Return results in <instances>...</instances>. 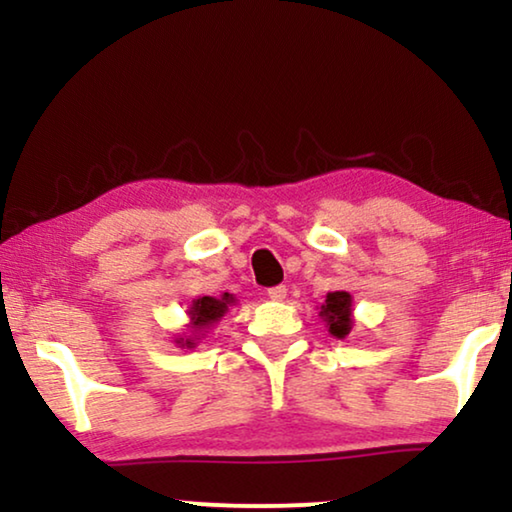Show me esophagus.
Instances as JSON below:
<instances>
[{"mask_svg":"<svg viewBox=\"0 0 512 512\" xmlns=\"http://www.w3.org/2000/svg\"><path fill=\"white\" fill-rule=\"evenodd\" d=\"M268 298H272V300H284V298H286V286H284V284L270 286V289H268Z\"/></svg>","mask_w":512,"mask_h":512,"instance_id":"esophagus-1","label":"esophagus"}]
</instances>
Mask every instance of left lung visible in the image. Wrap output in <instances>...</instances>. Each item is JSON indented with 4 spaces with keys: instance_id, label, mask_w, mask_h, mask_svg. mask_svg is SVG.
Returning a JSON list of instances; mask_svg holds the SVG:
<instances>
[{
    "instance_id": "obj_1",
    "label": "left lung",
    "mask_w": 512,
    "mask_h": 512,
    "mask_svg": "<svg viewBox=\"0 0 512 512\" xmlns=\"http://www.w3.org/2000/svg\"><path fill=\"white\" fill-rule=\"evenodd\" d=\"M321 317L328 321V331L335 338H345L352 331V296L347 291L328 293L326 303L321 305Z\"/></svg>"
}]
</instances>
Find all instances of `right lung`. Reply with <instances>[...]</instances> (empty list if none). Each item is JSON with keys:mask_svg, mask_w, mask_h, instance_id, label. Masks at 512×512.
Segmentation results:
<instances>
[{"mask_svg": "<svg viewBox=\"0 0 512 512\" xmlns=\"http://www.w3.org/2000/svg\"><path fill=\"white\" fill-rule=\"evenodd\" d=\"M228 303H230L228 293L221 300L212 296H202L198 300H193V307L188 314H191L195 331H205V328L212 326L214 321H219L223 317V312L228 310ZM186 345H193V342L186 340Z\"/></svg>", "mask_w": 512, "mask_h": 512, "instance_id": "right-lung-1", "label": "right lung"}]
</instances>
